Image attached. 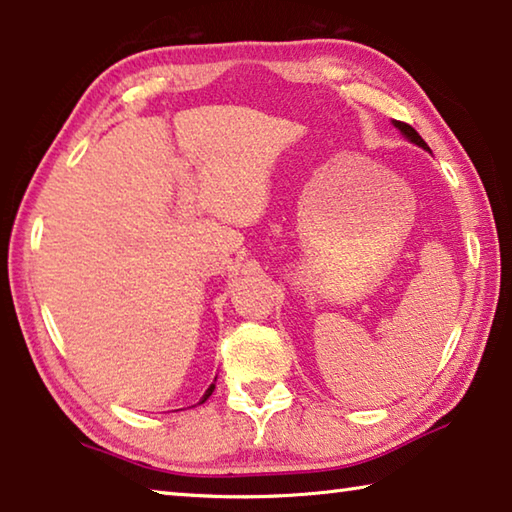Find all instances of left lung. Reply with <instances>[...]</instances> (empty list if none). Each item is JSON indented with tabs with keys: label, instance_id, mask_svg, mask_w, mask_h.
I'll use <instances>...</instances> for the list:
<instances>
[{
	"label": "left lung",
	"instance_id": "8db88e82",
	"mask_svg": "<svg viewBox=\"0 0 512 512\" xmlns=\"http://www.w3.org/2000/svg\"><path fill=\"white\" fill-rule=\"evenodd\" d=\"M395 126H397V128H400V131H402V135H404V137H409V140H411L413 144H418V146H422V149H427V151H429V146H427V142H424V140H422V137L418 135V131H415V128H413V126H409V124H404V121H395Z\"/></svg>",
	"mask_w": 512,
	"mask_h": 512
}]
</instances>
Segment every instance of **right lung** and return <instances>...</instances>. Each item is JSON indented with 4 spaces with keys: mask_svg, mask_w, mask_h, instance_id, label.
Instances as JSON below:
<instances>
[{
    "mask_svg": "<svg viewBox=\"0 0 512 512\" xmlns=\"http://www.w3.org/2000/svg\"><path fill=\"white\" fill-rule=\"evenodd\" d=\"M214 381H216V377H214ZM212 391H214V384H210V388H207V391H205V395L201 397V402H198V404H203V402L207 400V397H210V395H212Z\"/></svg>",
    "mask_w": 512,
    "mask_h": 512,
    "instance_id": "add662e5",
    "label": "right lung"
}]
</instances>
